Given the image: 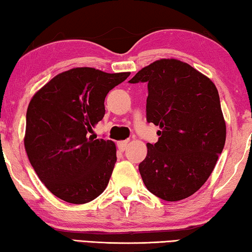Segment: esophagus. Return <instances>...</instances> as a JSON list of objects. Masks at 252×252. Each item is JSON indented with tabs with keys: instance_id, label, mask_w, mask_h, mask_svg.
Returning <instances> with one entry per match:
<instances>
[{
	"instance_id": "obj_1",
	"label": "esophagus",
	"mask_w": 252,
	"mask_h": 252,
	"mask_svg": "<svg viewBox=\"0 0 252 252\" xmlns=\"http://www.w3.org/2000/svg\"><path fill=\"white\" fill-rule=\"evenodd\" d=\"M128 142L129 141L128 140H126V141H119L118 142V149L120 150V151H124L127 148V146H128Z\"/></svg>"
}]
</instances>
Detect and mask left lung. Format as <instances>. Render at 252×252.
Wrapping results in <instances>:
<instances>
[{
  "label": "left lung",
  "mask_w": 252,
  "mask_h": 252,
  "mask_svg": "<svg viewBox=\"0 0 252 252\" xmlns=\"http://www.w3.org/2000/svg\"><path fill=\"white\" fill-rule=\"evenodd\" d=\"M148 82L147 120L159 139L147 144L139 171L150 192L177 202L195 194L211 175L226 141L218 89L201 72L175 58L140 70L130 84Z\"/></svg>",
  "instance_id": "left-lung-1"
}]
</instances>
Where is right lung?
I'll return each instance as SVG.
<instances>
[{"mask_svg":"<svg viewBox=\"0 0 252 252\" xmlns=\"http://www.w3.org/2000/svg\"><path fill=\"white\" fill-rule=\"evenodd\" d=\"M129 74L74 67L57 74L31 98L24 146L37 177L58 198L85 204L108 186L116 144L88 133L104 117L105 96Z\"/></svg>","mask_w":252,"mask_h":252,"instance_id":"add662e5","label":"right lung"}]
</instances>
